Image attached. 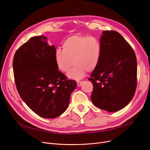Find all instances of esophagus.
Instances as JSON below:
<instances>
[{
    "instance_id": "esophagus-1",
    "label": "esophagus",
    "mask_w": 150,
    "mask_h": 150,
    "mask_svg": "<svg viewBox=\"0 0 150 150\" xmlns=\"http://www.w3.org/2000/svg\"><path fill=\"white\" fill-rule=\"evenodd\" d=\"M82 82H83V81H77V86H78V87L81 86L82 85Z\"/></svg>"
}]
</instances>
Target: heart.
<instances>
[{
	"label": "heart",
	"instance_id": "b5f03b06",
	"mask_svg": "<svg viewBox=\"0 0 150 150\" xmlns=\"http://www.w3.org/2000/svg\"><path fill=\"white\" fill-rule=\"evenodd\" d=\"M102 53L100 40L96 37L75 35L67 38L63 43V50L57 48L54 53L56 67L68 74L70 79L79 80L86 72H92L99 65Z\"/></svg>",
	"mask_w": 150,
	"mask_h": 150
}]
</instances>
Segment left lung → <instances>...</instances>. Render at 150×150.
<instances>
[{
  "instance_id": "1",
  "label": "left lung",
  "mask_w": 150,
  "mask_h": 150,
  "mask_svg": "<svg viewBox=\"0 0 150 150\" xmlns=\"http://www.w3.org/2000/svg\"><path fill=\"white\" fill-rule=\"evenodd\" d=\"M100 63L93 71L91 100L108 112L125 107L135 94L137 84V61L135 51L116 31L103 32Z\"/></svg>"
}]
</instances>
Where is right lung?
<instances>
[{
    "label": "right lung",
    "instance_id": "obj_1",
    "mask_svg": "<svg viewBox=\"0 0 150 150\" xmlns=\"http://www.w3.org/2000/svg\"><path fill=\"white\" fill-rule=\"evenodd\" d=\"M56 48L43 36L29 39L16 51L13 59L15 85L20 96L39 116L54 118L68 107L77 86L56 67Z\"/></svg>",
    "mask_w": 150,
    "mask_h": 150
}]
</instances>
